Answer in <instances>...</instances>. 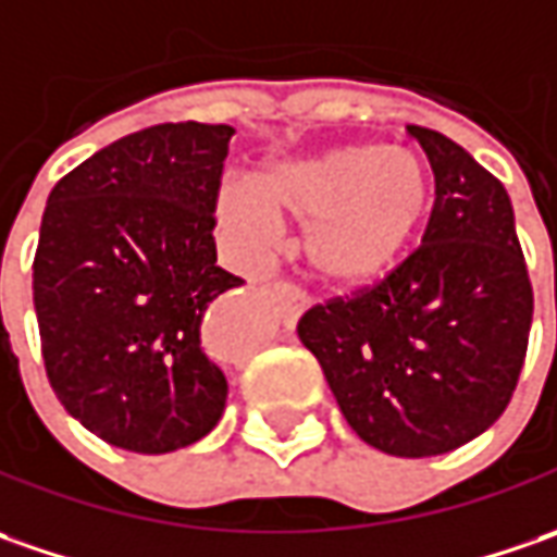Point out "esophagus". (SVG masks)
Returning a JSON list of instances; mask_svg holds the SVG:
<instances>
[{
  "label": "esophagus",
  "instance_id": "1",
  "mask_svg": "<svg viewBox=\"0 0 557 557\" xmlns=\"http://www.w3.org/2000/svg\"><path fill=\"white\" fill-rule=\"evenodd\" d=\"M274 301H277V311L280 317H283V323L286 326H293L298 320V314L308 308V296L298 289V286H293V283H280V286H274Z\"/></svg>",
  "mask_w": 557,
  "mask_h": 557
}]
</instances>
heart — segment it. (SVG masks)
<instances>
[{
    "label": "heart",
    "instance_id": "obj_1",
    "mask_svg": "<svg viewBox=\"0 0 557 557\" xmlns=\"http://www.w3.org/2000/svg\"><path fill=\"white\" fill-rule=\"evenodd\" d=\"M249 184H227L221 212L240 231H259L268 209L305 224L301 252L317 277L338 289L388 274L422 227L432 182L425 169L392 147H342L286 163Z\"/></svg>",
    "mask_w": 557,
    "mask_h": 557
}]
</instances>
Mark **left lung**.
<instances>
[{
  "instance_id": "8db88e82",
  "label": "left lung",
  "mask_w": 557,
  "mask_h": 557,
  "mask_svg": "<svg viewBox=\"0 0 557 557\" xmlns=\"http://www.w3.org/2000/svg\"><path fill=\"white\" fill-rule=\"evenodd\" d=\"M407 132L434 172L422 246L373 286L308 308L298 338L360 441L422 459L503 416L528 355L533 286L503 182L447 135Z\"/></svg>"
}]
</instances>
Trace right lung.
<instances>
[{
	"mask_svg": "<svg viewBox=\"0 0 557 557\" xmlns=\"http://www.w3.org/2000/svg\"><path fill=\"white\" fill-rule=\"evenodd\" d=\"M234 128L163 123L101 147L51 187L33 259L46 373L101 441L172 453L219 425L227 379L206 348L215 206Z\"/></svg>",
	"mask_w": 557,
	"mask_h": 557,
	"instance_id": "obj_1",
	"label": "right lung"
}]
</instances>
